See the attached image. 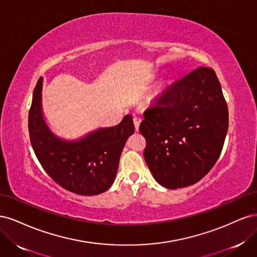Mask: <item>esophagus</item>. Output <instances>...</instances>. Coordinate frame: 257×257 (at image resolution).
<instances>
[{
    "label": "esophagus",
    "instance_id": "1",
    "mask_svg": "<svg viewBox=\"0 0 257 257\" xmlns=\"http://www.w3.org/2000/svg\"><path fill=\"white\" fill-rule=\"evenodd\" d=\"M133 121H134V126H135V130H136V131H138V128H139V124H141L142 119H141V118H138V116H135Z\"/></svg>",
    "mask_w": 257,
    "mask_h": 257
}]
</instances>
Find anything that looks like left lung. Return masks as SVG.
<instances>
[{
  "label": "left lung",
  "mask_w": 257,
  "mask_h": 257,
  "mask_svg": "<svg viewBox=\"0 0 257 257\" xmlns=\"http://www.w3.org/2000/svg\"><path fill=\"white\" fill-rule=\"evenodd\" d=\"M227 128V105L212 68L201 66L176 80L153 100L139 126L153 178L170 190L196 183L219 159Z\"/></svg>",
  "instance_id": "left-lung-1"
}]
</instances>
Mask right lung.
I'll use <instances>...</instances> for the list:
<instances>
[{"label": "right lung", "instance_id": "obj_1", "mask_svg": "<svg viewBox=\"0 0 257 257\" xmlns=\"http://www.w3.org/2000/svg\"><path fill=\"white\" fill-rule=\"evenodd\" d=\"M43 77L33 92L29 112L30 141L41 165L62 188L78 195H97L112 185L122 150L134 133L126 114L114 126L98 127L79 138L58 136L46 121L42 104Z\"/></svg>", "mask_w": 257, "mask_h": 257}]
</instances>
